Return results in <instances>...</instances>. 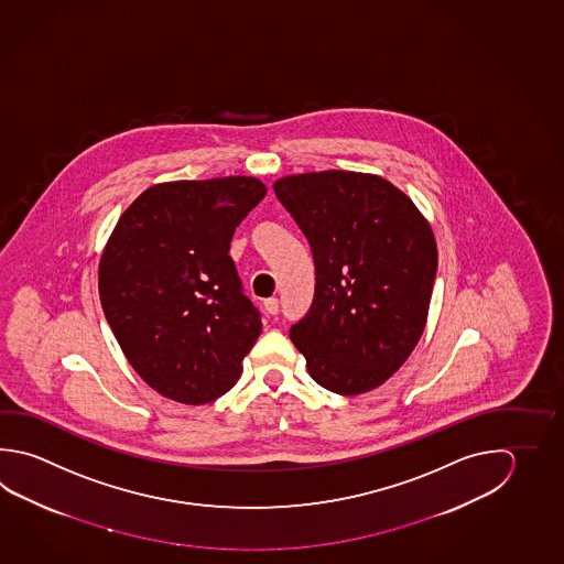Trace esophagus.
<instances>
[{"label": "esophagus", "instance_id": "34e87169", "mask_svg": "<svg viewBox=\"0 0 564 564\" xmlns=\"http://www.w3.org/2000/svg\"><path fill=\"white\" fill-rule=\"evenodd\" d=\"M264 307H267V312L270 316H276L278 310H280L278 297H268V300H264Z\"/></svg>", "mask_w": 564, "mask_h": 564}]
</instances>
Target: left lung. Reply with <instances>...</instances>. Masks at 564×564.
Listing matches in <instances>:
<instances>
[{
  "mask_svg": "<svg viewBox=\"0 0 564 564\" xmlns=\"http://www.w3.org/2000/svg\"><path fill=\"white\" fill-rule=\"evenodd\" d=\"M310 242L314 300L290 328L307 373L339 395L391 378L417 346L437 274L430 223L376 174L324 171L274 183Z\"/></svg>",
  "mask_w": 564,
  "mask_h": 564,
  "instance_id": "8db88e82",
  "label": "left lung"
}]
</instances>
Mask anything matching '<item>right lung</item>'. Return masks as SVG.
I'll return each instance as SVG.
<instances>
[{"label":"right lung","instance_id":"obj_1","mask_svg":"<svg viewBox=\"0 0 564 564\" xmlns=\"http://www.w3.org/2000/svg\"><path fill=\"white\" fill-rule=\"evenodd\" d=\"M264 196L254 176L154 185L102 250L105 318L134 371L169 400L203 405L242 376L262 319L228 250Z\"/></svg>","mask_w":564,"mask_h":564}]
</instances>
